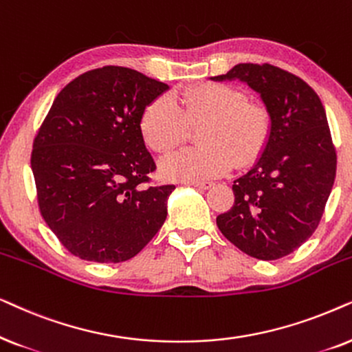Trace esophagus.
<instances>
[{
  "instance_id": "esophagus-1",
  "label": "esophagus",
  "mask_w": 352,
  "mask_h": 352,
  "mask_svg": "<svg viewBox=\"0 0 352 352\" xmlns=\"http://www.w3.org/2000/svg\"><path fill=\"white\" fill-rule=\"evenodd\" d=\"M185 184L190 186H196V188L201 190H209L210 186H214V182H185Z\"/></svg>"
}]
</instances>
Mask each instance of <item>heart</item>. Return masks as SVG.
<instances>
[{"instance_id": "heart-1", "label": "heart", "mask_w": 352, "mask_h": 352, "mask_svg": "<svg viewBox=\"0 0 352 352\" xmlns=\"http://www.w3.org/2000/svg\"><path fill=\"white\" fill-rule=\"evenodd\" d=\"M198 132L201 146L177 151L161 161L168 180L204 182L232 167H246L264 154L272 135V116L261 102L248 101L240 88L227 83H201L173 100L161 95L144 107L140 130L148 148L168 153Z\"/></svg>"}]
</instances>
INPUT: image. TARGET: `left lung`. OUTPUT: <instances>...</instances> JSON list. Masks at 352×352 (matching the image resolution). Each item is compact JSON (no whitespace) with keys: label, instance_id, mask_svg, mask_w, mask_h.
<instances>
[{"label":"left lung","instance_id":"1","mask_svg":"<svg viewBox=\"0 0 352 352\" xmlns=\"http://www.w3.org/2000/svg\"><path fill=\"white\" fill-rule=\"evenodd\" d=\"M214 80L241 78L272 116L259 162L233 182L235 203L217 217L228 241L248 256L292 254L320 223L336 175V151L320 98L302 78L272 64H236Z\"/></svg>","mask_w":352,"mask_h":352}]
</instances>
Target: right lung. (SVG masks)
Listing matches in <instances>:
<instances>
[{"label": "right lung", "mask_w": 352, "mask_h": 352, "mask_svg": "<svg viewBox=\"0 0 352 352\" xmlns=\"http://www.w3.org/2000/svg\"><path fill=\"white\" fill-rule=\"evenodd\" d=\"M166 83L120 65L65 85L34 140L41 217L70 254L91 262L137 256L162 227L173 185H151L156 164L140 119Z\"/></svg>", "instance_id": "right-lung-1"}]
</instances>
